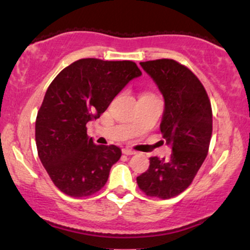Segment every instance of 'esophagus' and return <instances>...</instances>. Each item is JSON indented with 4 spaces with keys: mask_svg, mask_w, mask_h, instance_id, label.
I'll return each mask as SVG.
<instances>
[{
    "mask_svg": "<svg viewBox=\"0 0 250 250\" xmlns=\"http://www.w3.org/2000/svg\"><path fill=\"white\" fill-rule=\"evenodd\" d=\"M122 153L125 155H134L136 151L133 150V149H130V148H123Z\"/></svg>",
    "mask_w": 250,
    "mask_h": 250,
    "instance_id": "esophagus-1",
    "label": "esophagus"
}]
</instances>
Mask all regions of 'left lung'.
<instances>
[{
    "mask_svg": "<svg viewBox=\"0 0 250 250\" xmlns=\"http://www.w3.org/2000/svg\"><path fill=\"white\" fill-rule=\"evenodd\" d=\"M163 97V139L171 145L168 160L149 157V169L136 177L147 196L167 200L185 191L208 155L213 133V111L205 87L197 76L175 60L140 62Z\"/></svg>",
    "mask_w": 250,
    "mask_h": 250,
    "instance_id": "left-lung-1",
    "label": "left lung"
}]
</instances>
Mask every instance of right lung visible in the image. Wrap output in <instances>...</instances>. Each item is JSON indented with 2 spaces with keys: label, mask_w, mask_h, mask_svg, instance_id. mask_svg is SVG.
Masks as SVG:
<instances>
[{
  "label": "right lung",
  "mask_w": 250,
  "mask_h": 250,
  "mask_svg": "<svg viewBox=\"0 0 250 250\" xmlns=\"http://www.w3.org/2000/svg\"><path fill=\"white\" fill-rule=\"evenodd\" d=\"M140 75L133 61L81 59L50 83L36 116L35 140L43 167L62 193L87 197L104 187L121 149L95 145L85 125Z\"/></svg>",
  "instance_id": "add662e5"
}]
</instances>
